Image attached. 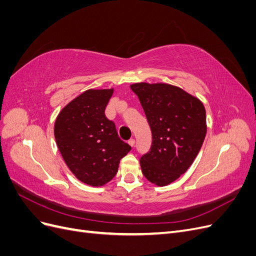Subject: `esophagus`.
<instances>
[{
  "instance_id": "obj_1",
  "label": "esophagus",
  "mask_w": 256,
  "mask_h": 256,
  "mask_svg": "<svg viewBox=\"0 0 256 256\" xmlns=\"http://www.w3.org/2000/svg\"><path fill=\"white\" fill-rule=\"evenodd\" d=\"M128 144H129L131 147H134V146L136 145V141H134V138H130V140L128 141Z\"/></svg>"
}]
</instances>
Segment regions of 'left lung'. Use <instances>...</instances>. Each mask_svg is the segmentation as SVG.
<instances>
[{
    "instance_id": "obj_1",
    "label": "left lung",
    "mask_w": 256,
    "mask_h": 256,
    "mask_svg": "<svg viewBox=\"0 0 256 256\" xmlns=\"http://www.w3.org/2000/svg\"><path fill=\"white\" fill-rule=\"evenodd\" d=\"M138 96L152 130L150 150L140 159L143 175L157 186L176 180L193 164L206 136L203 104L180 88L136 83Z\"/></svg>"
}]
</instances>
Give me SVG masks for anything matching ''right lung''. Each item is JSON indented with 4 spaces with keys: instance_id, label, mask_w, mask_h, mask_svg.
<instances>
[{
    "instance_id": "obj_1",
    "label": "right lung",
    "mask_w": 256,
    "mask_h": 256,
    "mask_svg": "<svg viewBox=\"0 0 256 256\" xmlns=\"http://www.w3.org/2000/svg\"><path fill=\"white\" fill-rule=\"evenodd\" d=\"M111 90H88L58 114L54 136L65 164L82 182L99 187L118 173L131 147L122 141L104 110Z\"/></svg>"
}]
</instances>
